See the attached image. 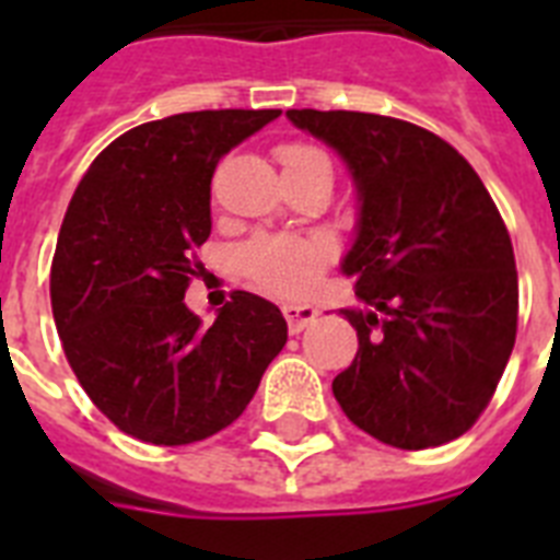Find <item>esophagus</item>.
<instances>
[{
    "label": "esophagus",
    "mask_w": 560,
    "mask_h": 560,
    "mask_svg": "<svg viewBox=\"0 0 560 560\" xmlns=\"http://www.w3.org/2000/svg\"><path fill=\"white\" fill-rule=\"evenodd\" d=\"M283 316H285V323H289L291 334H300V330H305L311 323H314L316 316H319V311H316L314 305L285 303L283 305Z\"/></svg>",
    "instance_id": "34e87169"
}]
</instances>
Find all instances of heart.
<instances>
[{"instance_id":"obj_1","label":"heart","mask_w":560,"mask_h":560,"mask_svg":"<svg viewBox=\"0 0 560 560\" xmlns=\"http://www.w3.org/2000/svg\"><path fill=\"white\" fill-rule=\"evenodd\" d=\"M277 160L283 162V171H296L314 162H328V156L308 142H283L277 148ZM334 257L336 249L328 237L277 232L246 241L237 249L235 264L241 277L260 294L277 300H303L323 280Z\"/></svg>"}]
</instances>
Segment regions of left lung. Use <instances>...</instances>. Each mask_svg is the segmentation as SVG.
<instances>
[{"instance_id": "8db88e82", "label": "left lung", "mask_w": 560, "mask_h": 560, "mask_svg": "<svg viewBox=\"0 0 560 560\" xmlns=\"http://www.w3.org/2000/svg\"><path fill=\"white\" fill-rule=\"evenodd\" d=\"M285 114L345 156L361 192L341 269L373 311H341L359 336L353 364L334 378L341 412L407 452L457 440L491 404L516 345V257L491 192L457 148L415 122Z\"/></svg>"}]
</instances>
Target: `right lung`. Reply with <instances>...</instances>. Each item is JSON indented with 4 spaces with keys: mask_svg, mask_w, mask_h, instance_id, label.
I'll use <instances>...</instances> for the list:
<instances>
[{
    "mask_svg": "<svg viewBox=\"0 0 560 560\" xmlns=\"http://www.w3.org/2000/svg\"><path fill=\"white\" fill-rule=\"evenodd\" d=\"M280 114L142 122L97 153L69 201L49 269L63 355L92 404L142 443L187 446L230 427L289 339L280 308L249 291H232L212 325L185 305L215 165Z\"/></svg>",
    "mask_w": 560,
    "mask_h": 560,
    "instance_id": "obj_1",
    "label": "right lung"
}]
</instances>
